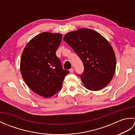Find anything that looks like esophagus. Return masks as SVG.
<instances>
[{
  "mask_svg": "<svg viewBox=\"0 0 135 135\" xmlns=\"http://www.w3.org/2000/svg\"><path fill=\"white\" fill-rule=\"evenodd\" d=\"M70 72L71 73H74V69L73 68H71V69L70 70Z\"/></svg>",
  "mask_w": 135,
  "mask_h": 135,
  "instance_id": "34e87169",
  "label": "esophagus"
}]
</instances>
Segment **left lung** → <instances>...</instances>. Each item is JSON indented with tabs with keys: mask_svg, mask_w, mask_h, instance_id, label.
Instances as JSON below:
<instances>
[{
	"mask_svg": "<svg viewBox=\"0 0 135 135\" xmlns=\"http://www.w3.org/2000/svg\"><path fill=\"white\" fill-rule=\"evenodd\" d=\"M64 41L84 64V73L79 75L85 88L97 91L105 87L116 68L115 53L107 40L95 31L82 28L67 33Z\"/></svg>",
	"mask_w": 135,
	"mask_h": 135,
	"instance_id": "1",
	"label": "left lung"
}]
</instances>
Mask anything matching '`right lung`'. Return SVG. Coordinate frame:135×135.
Masks as SVG:
<instances>
[{
    "label": "right lung",
    "instance_id": "right-lung-1",
    "mask_svg": "<svg viewBox=\"0 0 135 135\" xmlns=\"http://www.w3.org/2000/svg\"><path fill=\"white\" fill-rule=\"evenodd\" d=\"M60 33L42 32L28 43L22 53L20 71L28 86L38 95L50 97L61 89L65 76L56 51L61 42Z\"/></svg>",
    "mask_w": 135,
    "mask_h": 135
}]
</instances>
